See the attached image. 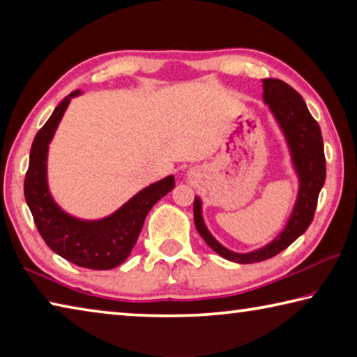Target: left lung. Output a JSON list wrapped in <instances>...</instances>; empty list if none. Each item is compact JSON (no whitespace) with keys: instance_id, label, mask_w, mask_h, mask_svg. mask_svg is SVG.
<instances>
[{"instance_id":"left-lung-1","label":"left lung","mask_w":357,"mask_h":357,"mask_svg":"<svg viewBox=\"0 0 357 357\" xmlns=\"http://www.w3.org/2000/svg\"><path fill=\"white\" fill-rule=\"evenodd\" d=\"M263 100L269 105V110L275 118L288 144L291 164L299 179V190L296 203L288 217L285 228L271 241L269 244L257 250L238 253L223 247L206 228L202 213V200L195 197L193 202V220L195 227L211 249L229 261L249 264L264 261L275 257L293 244L313 220L317 202L326 179V159L321 129L307 108L304 99L298 91L277 78L263 80Z\"/></svg>"}]
</instances>
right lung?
Masks as SVG:
<instances>
[{
	"label": "right lung",
	"mask_w": 357,
	"mask_h": 357,
	"mask_svg": "<svg viewBox=\"0 0 357 357\" xmlns=\"http://www.w3.org/2000/svg\"><path fill=\"white\" fill-rule=\"evenodd\" d=\"M78 94L82 93H70L59 102L36 134L25 176V200L42 239L53 252L82 268L107 271L124 263L130 255L148 213L173 189L174 176L170 174L144 187L118 211L99 220L77 219L59 208L47 183L48 144L70 99Z\"/></svg>",
	"instance_id": "add662e5"
}]
</instances>
